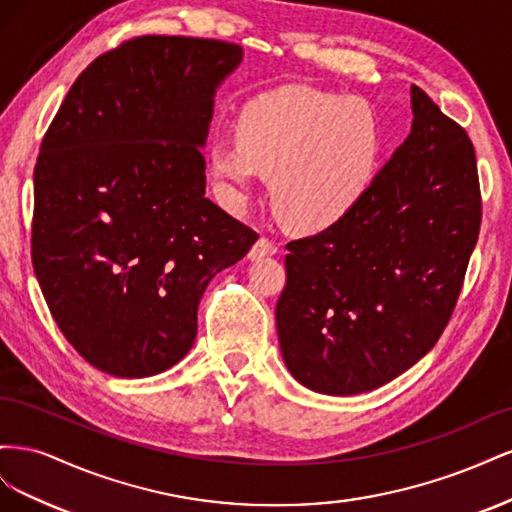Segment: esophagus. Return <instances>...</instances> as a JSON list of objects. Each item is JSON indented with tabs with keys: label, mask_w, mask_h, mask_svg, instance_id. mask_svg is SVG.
I'll return each mask as SVG.
<instances>
[{
	"label": "esophagus",
	"mask_w": 512,
	"mask_h": 512,
	"mask_svg": "<svg viewBox=\"0 0 512 512\" xmlns=\"http://www.w3.org/2000/svg\"><path fill=\"white\" fill-rule=\"evenodd\" d=\"M277 252V245L273 241H269L267 237H260L250 250V260H262L267 256H273Z\"/></svg>",
	"instance_id": "1"
}]
</instances>
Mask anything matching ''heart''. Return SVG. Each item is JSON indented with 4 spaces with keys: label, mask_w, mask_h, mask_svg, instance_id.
I'll use <instances>...</instances> for the list:
<instances>
[{
    "label": "heart",
    "mask_w": 512,
    "mask_h": 512,
    "mask_svg": "<svg viewBox=\"0 0 512 512\" xmlns=\"http://www.w3.org/2000/svg\"><path fill=\"white\" fill-rule=\"evenodd\" d=\"M235 141H218L209 166L224 200L239 211L254 192L256 173L269 177L280 218L318 232L342 222L361 203L380 166V130L356 98L288 85L247 102Z\"/></svg>",
    "instance_id": "heart-1"
}]
</instances>
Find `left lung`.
I'll return each mask as SVG.
<instances>
[{"label":"left lung","instance_id":"1","mask_svg":"<svg viewBox=\"0 0 512 512\" xmlns=\"http://www.w3.org/2000/svg\"><path fill=\"white\" fill-rule=\"evenodd\" d=\"M412 130L342 222L286 245L277 337L294 380L359 395L404 374L451 320L480 230L474 147L416 85Z\"/></svg>","mask_w":512,"mask_h":512}]
</instances>
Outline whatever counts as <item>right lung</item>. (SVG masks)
Here are the masks:
<instances>
[{"label": "right lung", "mask_w": 512, "mask_h": 512, "mask_svg": "<svg viewBox=\"0 0 512 512\" xmlns=\"http://www.w3.org/2000/svg\"><path fill=\"white\" fill-rule=\"evenodd\" d=\"M241 59L222 40H128L81 72L44 134L34 271L61 333L104 374L179 363L207 284L258 239L205 196L200 151Z\"/></svg>", "instance_id": "right-lung-1"}]
</instances>
